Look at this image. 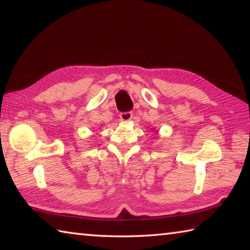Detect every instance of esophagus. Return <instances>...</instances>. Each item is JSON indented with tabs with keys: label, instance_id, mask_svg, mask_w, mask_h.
<instances>
[{
	"label": "esophagus",
	"instance_id": "34e87169",
	"mask_svg": "<svg viewBox=\"0 0 250 250\" xmlns=\"http://www.w3.org/2000/svg\"><path fill=\"white\" fill-rule=\"evenodd\" d=\"M131 118H132V112L125 111V112H121L120 113V119L122 121H129Z\"/></svg>",
	"mask_w": 250,
	"mask_h": 250
}]
</instances>
